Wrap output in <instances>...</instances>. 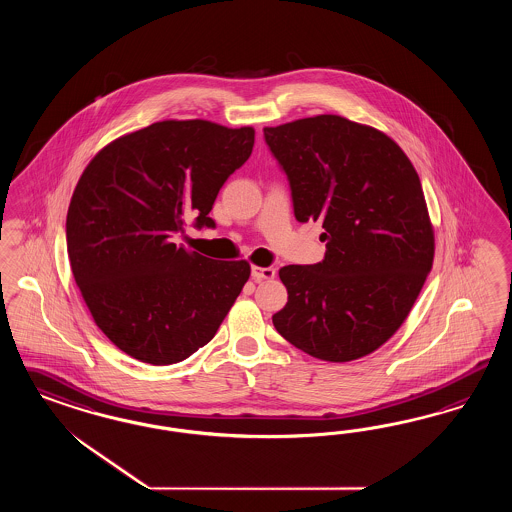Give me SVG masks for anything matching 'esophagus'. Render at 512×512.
Here are the masks:
<instances>
[{
  "label": "esophagus",
  "instance_id": "34e87169",
  "mask_svg": "<svg viewBox=\"0 0 512 512\" xmlns=\"http://www.w3.org/2000/svg\"><path fill=\"white\" fill-rule=\"evenodd\" d=\"M276 276V270L270 266H253L251 268V278L255 281H263V279H272Z\"/></svg>",
  "mask_w": 512,
  "mask_h": 512
}]
</instances>
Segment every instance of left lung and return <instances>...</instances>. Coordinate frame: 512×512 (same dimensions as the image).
Here are the masks:
<instances>
[{
	"mask_svg": "<svg viewBox=\"0 0 512 512\" xmlns=\"http://www.w3.org/2000/svg\"><path fill=\"white\" fill-rule=\"evenodd\" d=\"M289 178L295 217L321 221V263L279 270V334L311 357L349 362L402 326L434 263L419 174L383 131L336 114L264 127Z\"/></svg>",
	"mask_w": 512,
	"mask_h": 512,
	"instance_id": "8db88e82",
	"label": "left lung"
}]
</instances>
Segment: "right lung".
Instances as JSON below:
<instances>
[{
	"mask_svg": "<svg viewBox=\"0 0 512 512\" xmlns=\"http://www.w3.org/2000/svg\"><path fill=\"white\" fill-rule=\"evenodd\" d=\"M253 127L165 120L112 140L82 172L67 210V253L95 325L125 355L167 366L216 336L251 274L176 246L248 161Z\"/></svg>",
	"mask_w": 512,
	"mask_h": 512,
	"instance_id": "1",
	"label": "right lung"
}]
</instances>
